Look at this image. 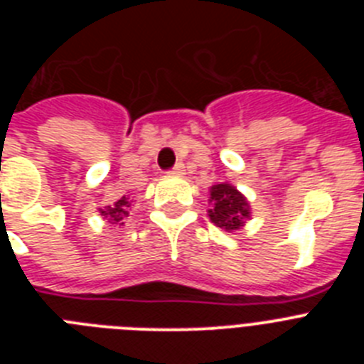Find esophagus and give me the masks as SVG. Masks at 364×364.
I'll use <instances>...</instances> for the list:
<instances>
[{
    "label": "esophagus",
    "instance_id": "esophagus-1",
    "mask_svg": "<svg viewBox=\"0 0 364 364\" xmlns=\"http://www.w3.org/2000/svg\"><path fill=\"white\" fill-rule=\"evenodd\" d=\"M184 171H186V166L182 162H178V164H175V167H173L171 171H169V175L180 176V175H184Z\"/></svg>",
    "mask_w": 364,
    "mask_h": 364
}]
</instances>
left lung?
Masks as SVG:
<instances>
[{"label":"left lung","mask_w":364,"mask_h":364,"mask_svg":"<svg viewBox=\"0 0 364 364\" xmlns=\"http://www.w3.org/2000/svg\"><path fill=\"white\" fill-rule=\"evenodd\" d=\"M211 210H208L215 226L226 231H237L250 218V202L242 193L231 184H217L210 189Z\"/></svg>","instance_id":"obj_1"}]
</instances>
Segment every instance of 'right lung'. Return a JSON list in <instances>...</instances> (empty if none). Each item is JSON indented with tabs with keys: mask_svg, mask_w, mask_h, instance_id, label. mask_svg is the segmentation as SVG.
<instances>
[{
	"mask_svg": "<svg viewBox=\"0 0 364 364\" xmlns=\"http://www.w3.org/2000/svg\"><path fill=\"white\" fill-rule=\"evenodd\" d=\"M131 197L124 195L120 200H117L112 205H105L104 210H100V215L111 224H124L125 217H129V208H131Z\"/></svg>",
	"mask_w": 364,
	"mask_h": 364,
	"instance_id": "obj_1",
	"label": "right lung"
}]
</instances>
